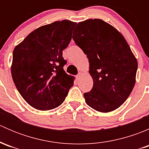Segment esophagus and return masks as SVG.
<instances>
[{"instance_id":"34e87169","label":"esophagus","mask_w":149,"mask_h":149,"mask_svg":"<svg viewBox=\"0 0 149 149\" xmlns=\"http://www.w3.org/2000/svg\"><path fill=\"white\" fill-rule=\"evenodd\" d=\"M82 74H83V73H82V72H79V73L77 74V76H76V79H80V77L82 76Z\"/></svg>"}]
</instances>
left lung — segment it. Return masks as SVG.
<instances>
[{"mask_svg": "<svg viewBox=\"0 0 149 149\" xmlns=\"http://www.w3.org/2000/svg\"><path fill=\"white\" fill-rule=\"evenodd\" d=\"M73 40L89 62L93 87L84 93L86 103L95 110L109 112L125 102L135 84L137 60L125 39L102 19L79 22Z\"/></svg>", "mask_w": 149, "mask_h": 149, "instance_id": "1", "label": "left lung"}]
</instances>
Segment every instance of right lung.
Masks as SVG:
<instances>
[{"label": "right lung", "mask_w": 149, "mask_h": 149, "mask_svg": "<svg viewBox=\"0 0 149 149\" xmlns=\"http://www.w3.org/2000/svg\"><path fill=\"white\" fill-rule=\"evenodd\" d=\"M76 22H55L34 30L13 52L11 75L16 88L30 106L50 110L61 104L74 78L63 70V50L71 40Z\"/></svg>", "instance_id": "add662e5"}]
</instances>
